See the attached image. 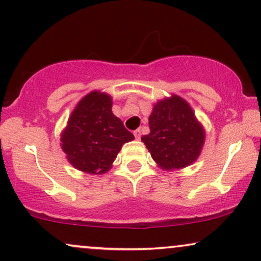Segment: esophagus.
Masks as SVG:
<instances>
[{"label": "esophagus", "mask_w": 261, "mask_h": 261, "mask_svg": "<svg viewBox=\"0 0 261 261\" xmlns=\"http://www.w3.org/2000/svg\"><path fill=\"white\" fill-rule=\"evenodd\" d=\"M134 137H135V139H137V140H139V139L141 138V130L140 129H137L134 132Z\"/></svg>", "instance_id": "obj_1"}]
</instances>
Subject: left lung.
Wrapping results in <instances>:
<instances>
[{
  "label": "left lung",
  "mask_w": 261,
  "mask_h": 261,
  "mask_svg": "<svg viewBox=\"0 0 261 261\" xmlns=\"http://www.w3.org/2000/svg\"><path fill=\"white\" fill-rule=\"evenodd\" d=\"M150 133L141 137L151 157L163 170H180L194 163L205 143V129L188 101L177 94L153 106Z\"/></svg>",
  "instance_id": "8db88e82"
}]
</instances>
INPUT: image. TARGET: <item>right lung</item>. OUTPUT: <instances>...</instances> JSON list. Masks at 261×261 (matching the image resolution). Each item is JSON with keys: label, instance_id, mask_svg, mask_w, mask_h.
<instances>
[{"label": "right lung", "instance_id": "1", "mask_svg": "<svg viewBox=\"0 0 261 261\" xmlns=\"http://www.w3.org/2000/svg\"><path fill=\"white\" fill-rule=\"evenodd\" d=\"M111 108V96L96 90L86 94L70 114L60 140L67 160L77 170L106 174L123 144L134 139Z\"/></svg>", "mask_w": 261, "mask_h": 261}]
</instances>
